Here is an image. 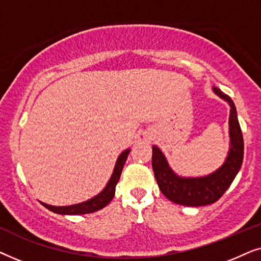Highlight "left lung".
<instances>
[{
  "mask_svg": "<svg viewBox=\"0 0 261 261\" xmlns=\"http://www.w3.org/2000/svg\"><path fill=\"white\" fill-rule=\"evenodd\" d=\"M213 91L226 101L229 112V151L222 166L203 177H181L171 169L166 156L158 146H152V167L158 187L171 202L187 206H202L221 198L237 177L244 159V138L234 102L219 88Z\"/></svg>",
  "mask_w": 261,
  "mask_h": 261,
  "instance_id": "8db88e82",
  "label": "left lung"
}]
</instances>
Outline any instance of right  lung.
Segmentation results:
<instances>
[{
	"instance_id": "obj_1",
	"label": "right lung",
	"mask_w": 261,
	"mask_h": 261,
	"mask_svg": "<svg viewBox=\"0 0 261 261\" xmlns=\"http://www.w3.org/2000/svg\"><path fill=\"white\" fill-rule=\"evenodd\" d=\"M130 149L128 148L126 151H123L117 158L115 166H114V171L112 177L108 180V183L105 187V189L97 194L94 197L88 199V201L78 203V204H72V205H63V206H56V205H49L46 204V203L41 202V204L47 208L51 212L56 214H60V215H84V214H90L95 213L97 210H101L105 208L106 205H108L110 201H112L114 195H115V188L116 184L119 183L121 172H122L123 165L126 163L128 158V154H129Z\"/></svg>"
}]
</instances>
